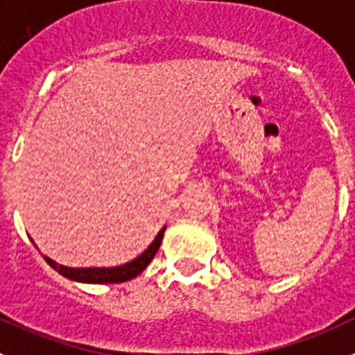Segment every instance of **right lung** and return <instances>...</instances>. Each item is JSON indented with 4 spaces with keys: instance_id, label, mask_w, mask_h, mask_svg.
Masks as SVG:
<instances>
[{
    "instance_id": "add662e5",
    "label": "right lung",
    "mask_w": 355,
    "mask_h": 355,
    "mask_svg": "<svg viewBox=\"0 0 355 355\" xmlns=\"http://www.w3.org/2000/svg\"><path fill=\"white\" fill-rule=\"evenodd\" d=\"M164 228L157 233V237L154 239V242L148 245V248L139 254L138 258L127 261L123 265H118V267H88V269H72V267H65V265L56 263L51 258H46L47 263L53 267L54 270H58L62 276L69 277L72 281H79V283H123V281H129L132 277H136L138 274H141L143 270L148 267V263L154 260L155 253H157L159 245L162 242V235H164Z\"/></svg>"
}]
</instances>
